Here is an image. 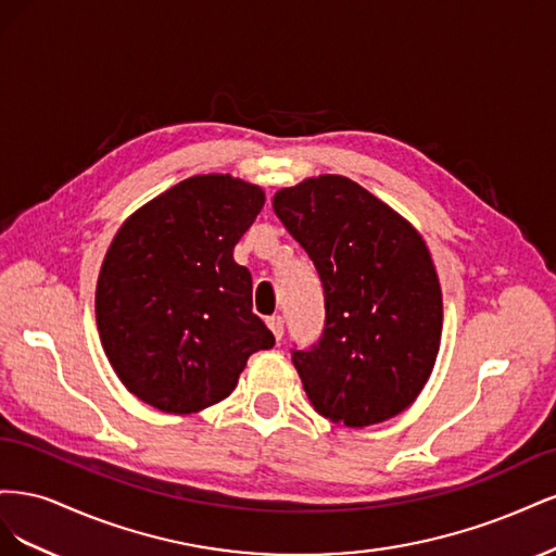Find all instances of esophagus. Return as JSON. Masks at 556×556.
Listing matches in <instances>:
<instances>
[{
    "label": "esophagus",
    "mask_w": 556,
    "mask_h": 556,
    "mask_svg": "<svg viewBox=\"0 0 556 556\" xmlns=\"http://www.w3.org/2000/svg\"><path fill=\"white\" fill-rule=\"evenodd\" d=\"M266 325H268V329L274 331V336H276V341H280L282 339V329H285V323H282V317L280 315H274V317H268L266 319Z\"/></svg>",
    "instance_id": "obj_1"
}]
</instances>
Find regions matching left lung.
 <instances>
[{"label":"left lung","mask_w":556,"mask_h":556,"mask_svg":"<svg viewBox=\"0 0 556 556\" xmlns=\"http://www.w3.org/2000/svg\"><path fill=\"white\" fill-rule=\"evenodd\" d=\"M274 211L325 288L323 339L292 352L311 406L352 429L403 413L425 390L443 331L441 282L425 239L336 174L278 190Z\"/></svg>","instance_id":"obj_1"}]
</instances>
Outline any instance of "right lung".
Listing matches in <instances>:
<instances>
[{
    "label": "right lung",
    "mask_w": 556,
    "mask_h": 556,
    "mask_svg": "<svg viewBox=\"0 0 556 556\" xmlns=\"http://www.w3.org/2000/svg\"><path fill=\"white\" fill-rule=\"evenodd\" d=\"M264 206L260 185L201 174L134 211L97 278V329L115 376L162 413L227 399L274 333L252 313V278L233 245Z\"/></svg>",
    "instance_id": "obj_1"
}]
</instances>
